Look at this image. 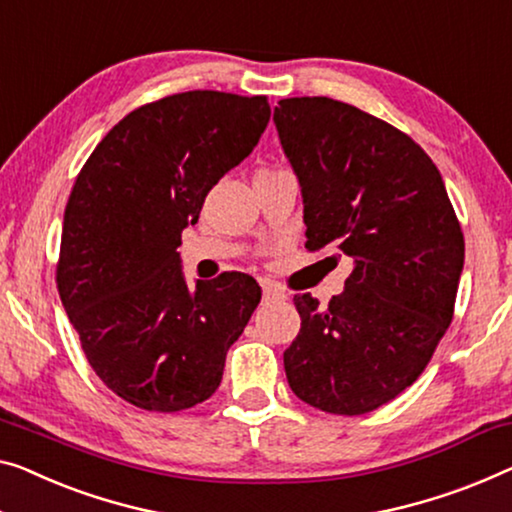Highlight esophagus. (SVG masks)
Here are the masks:
<instances>
[{
	"instance_id": "1",
	"label": "esophagus",
	"mask_w": 512,
	"mask_h": 512,
	"mask_svg": "<svg viewBox=\"0 0 512 512\" xmlns=\"http://www.w3.org/2000/svg\"><path fill=\"white\" fill-rule=\"evenodd\" d=\"M264 301H276V299H287V292L280 285H273V282H264L262 285Z\"/></svg>"
}]
</instances>
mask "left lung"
Masks as SVG:
<instances>
[{
  "mask_svg": "<svg viewBox=\"0 0 512 512\" xmlns=\"http://www.w3.org/2000/svg\"><path fill=\"white\" fill-rule=\"evenodd\" d=\"M273 121L301 183L305 248L354 262L329 305L294 296L287 381L310 407L368 414L421 377L453 322L460 223L432 158L386 121L326 96L282 98Z\"/></svg>",
  "mask_w": 512,
  "mask_h": 512,
  "instance_id": "1",
  "label": "left lung"
}]
</instances>
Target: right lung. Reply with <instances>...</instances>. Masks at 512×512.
Returning a JSON list of instances; mask_svg holds the SVG:
<instances>
[{
  "mask_svg": "<svg viewBox=\"0 0 512 512\" xmlns=\"http://www.w3.org/2000/svg\"><path fill=\"white\" fill-rule=\"evenodd\" d=\"M269 117L266 96H165L126 114L75 179L57 289L89 365L135 407L172 414L211 398L262 299L246 273L188 287L177 248Z\"/></svg>",
  "mask_w": 512,
  "mask_h": 512,
  "instance_id": "right-lung-1",
  "label": "right lung"
}]
</instances>
